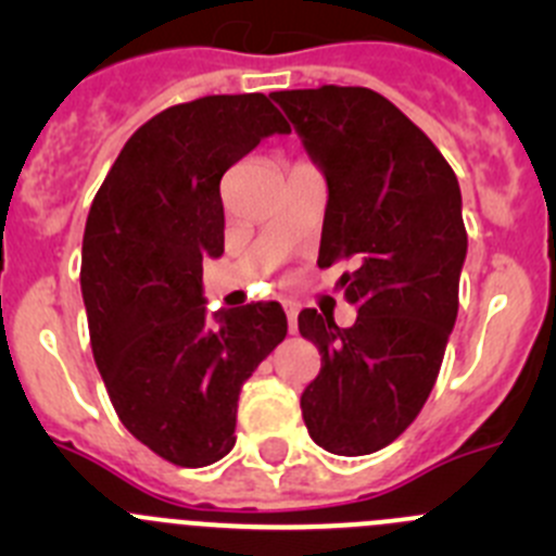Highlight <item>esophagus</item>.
I'll return each instance as SVG.
<instances>
[{"mask_svg":"<svg viewBox=\"0 0 556 556\" xmlns=\"http://www.w3.org/2000/svg\"><path fill=\"white\" fill-rule=\"evenodd\" d=\"M285 312H288L290 333H295V330H299V306H295L293 301H288V304H285Z\"/></svg>","mask_w":556,"mask_h":556,"instance_id":"34e87169","label":"esophagus"}]
</instances>
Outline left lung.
<instances>
[{"mask_svg": "<svg viewBox=\"0 0 556 556\" xmlns=\"http://www.w3.org/2000/svg\"><path fill=\"white\" fill-rule=\"evenodd\" d=\"M274 102L328 182L317 263H355L339 279L355 325L299 314L323 361L301 412L317 446L371 454L417 419L439 377L468 252L463 195L439 148L371 88L279 91Z\"/></svg>", "mask_w": 556, "mask_h": 556, "instance_id": "1", "label": "left lung"}]
</instances>
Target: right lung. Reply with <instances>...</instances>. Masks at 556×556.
Returning a JSON list of instances; mask_svg holds the SVG:
<instances>
[{"label": "right lung", "mask_w": 556, "mask_h": 556, "mask_svg": "<svg viewBox=\"0 0 556 556\" xmlns=\"http://www.w3.org/2000/svg\"><path fill=\"white\" fill-rule=\"evenodd\" d=\"M288 121L263 93L204 97L123 144L83 233L91 350L128 433L182 468L237 444V403L288 336L277 301L206 314L201 263L223 255L220 179Z\"/></svg>", "instance_id": "obj_1"}]
</instances>
